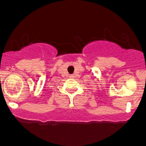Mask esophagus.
<instances>
[{
    "instance_id": "1",
    "label": "esophagus",
    "mask_w": 146,
    "mask_h": 146,
    "mask_svg": "<svg viewBox=\"0 0 146 146\" xmlns=\"http://www.w3.org/2000/svg\"><path fill=\"white\" fill-rule=\"evenodd\" d=\"M71 78H73V76H72V75H71Z\"/></svg>"
}]
</instances>
